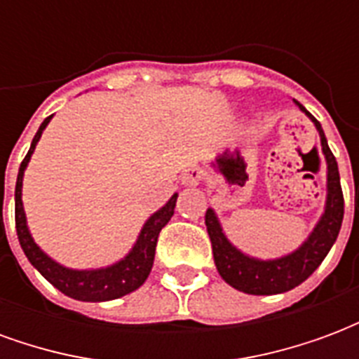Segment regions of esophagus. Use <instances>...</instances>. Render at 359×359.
<instances>
[{
    "label": "esophagus",
    "instance_id": "esophagus-1",
    "mask_svg": "<svg viewBox=\"0 0 359 359\" xmlns=\"http://www.w3.org/2000/svg\"><path fill=\"white\" fill-rule=\"evenodd\" d=\"M200 175H202V171H200L198 167H192V169L187 172V182H190V184H198Z\"/></svg>",
    "mask_w": 359,
    "mask_h": 359
}]
</instances>
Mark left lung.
Instances as JSON below:
<instances>
[{
  "label": "left lung",
  "mask_w": 359,
  "mask_h": 359,
  "mask_svg": "<svg viewBox=\"0 0 359 359\" xmlns=\"http://www.w3.org/2000/svg\"><path fill=\"white\" fill-rule=\"evenodd\" d=\"M316 125L319 138H321V149H323L325 161H327V200H325V211L321 219L317 221L313 231L309 233L306 241L302 242L300 248H296L290 254L275 259H257L242 254L241 250L231 244L223 233V226L219 223L215 211H205V226L210 234L211 248H213V259L219 275L225 283L246 294L256 296H269V294H280L292 290L294 286L302 285L313 271L321 265L325 256L329 254L332 244L339 236L342 217H344V198L340 188V175L337 159L329 149L327 138L319 121H317L302 103L296 102Z\"/></svg>",
  "instance_id": "8db88e82"
}]
</instances>
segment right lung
I'll use <instances>...</instances> for the list:
<instances>
[{
	"label": "right lung",
	"instance_id": "obj_1",
	"mask_svg": "<svg viewBox=\"0 0 359 359\" xmlns=\"http://www.w3.org/2000/svg\"><path fill=\"white\" fill-rule=\"evenodd\" d=\"M50 118L51 117L46 118L38 128L27 157L20 163L19 175H17L15 225H17V236H19L20 248L25 252V256L28 257V262L34 265L36 269L40 271L51 285L55 286L57 290H61L65 296H69V298L81 302H107L134 292L148 278L151 265H154V257H156L157 236L161 233V229L171 221L179 194H172L171 200L144 223L138 238L134 242L133 250L117 264L100 267V269H69L65 265L57 264L34 242L32 234L28 231L27 215H25V208H22V177H25V169H27L32 154H34L36 144L40 140L43 128L50 123Z\"/></svg>",
	"mask_w": 359,
	"mask_h": 359
}]
</instances>
